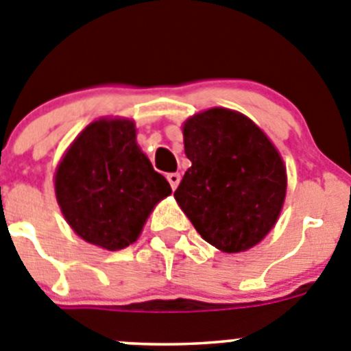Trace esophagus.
<instances>
[{
    "instance_id": "obj_1",
    "label": "esophagus",
    "mask_w": 351,
    "mask_h": 351,
    "mask_svg": "<svg viewBox=\"0 0 351 351\" xmlns=\"http://www.w3.org/2000/svg\"><path fill=\"white\" fill-rule=\"evenodd\" d=\"M168 182H169V185H171L173 191H175V189L178 187V183H180V175H178V173H169V175H168Z\"/></svg>"
}]
</instances>
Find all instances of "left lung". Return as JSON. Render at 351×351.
Here are the masks:
<instances>
[{
	"label": "left lung",
	"mask_w": 351,
	"mask_h": 351,
	"mask_svg": "<svg viewBox=\"0 0 351 351\" xmlns=\"http://www.w3.org/2000/svg\"><path fill=\"white\" fill-rule=\"evenodd\" d=\"M183 145L192 166L175 199L201 238L227 254L257 245L285 201L287 173L274 145L250 119L226 108L189 119Z\"/></svg>",
	"instance_id": "8db88e82"
}]
</instances>
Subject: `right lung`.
I'll return each instance as SVG.
<instances>
[{
    "mask_svg": "<svg viewBox=\"0 0 351 351\" xmlns=\"http://www.w3.org/2000/svg\"><path fill=\"white\" fill-rule=\"evenodd\" d=\"M171 194L136 145L131 121H96L82 131L56 173L64 219L85 241L122 250L134 243L148 215Z\"/></svg>",
    "mask_w": 351,
    "mask_h": 351,
    "instance_id": "1",
    "label": "right lung"
}]
</instances>
